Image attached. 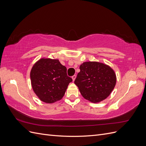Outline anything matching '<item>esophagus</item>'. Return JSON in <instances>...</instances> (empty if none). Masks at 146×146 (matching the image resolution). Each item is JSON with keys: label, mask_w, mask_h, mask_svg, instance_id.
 <instances>
[{"label": "esophagus", "mask_w": 146, "mask_h": 146, "mask_svg": "<svg viewBox=\"0 0 146 146\" xmlns=\"http://www.w3.org/2000/svg\"><path fill=\"white\" fill-rule=\"evenodd\" d=\"M76 75H74V76H73L72 77L73 82H74V80H75V79H76Z\"/></svg>", "instance_id": "esophagus-1"}]
</instances>
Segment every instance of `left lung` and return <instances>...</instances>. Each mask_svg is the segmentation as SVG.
I'll use <instances>...</instances> for the list:
<instances>
[{
    "label": "left lung",
    "instance_id": "1",
    "mask_svg": "<svg viewBox=\"0 0 146 146\" xmlns=\"http://www.w3.org/2000/svg\"><path fill=\"white\" fill-rule=\"evenodd\" d=\"M80 69L74 83L85 99L98 103L111 94L116 83L115 72L111 67L96 61H88L80 65Z\"/></svg>",
    "mask_w": 146,
    "mask_h": 146
}]
</instances>
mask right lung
I'll return each instance as SVG.
<instances>
[{"instance_id":"1","label":"right lung","mask_w":146,"mask_h":146,"mask_svg":"<svg viewBox=\"0 0 146 146\" xmlns=\"http://www.w3.org/2000/svg\"><path fill=\"white\" fill-rule=\"evenodd\" d=\"M31 84L38 98L52 104L63 98L72 79L67 76V69L58 60L41 58L30 71Z\"/></svg>"}]
</instances>
